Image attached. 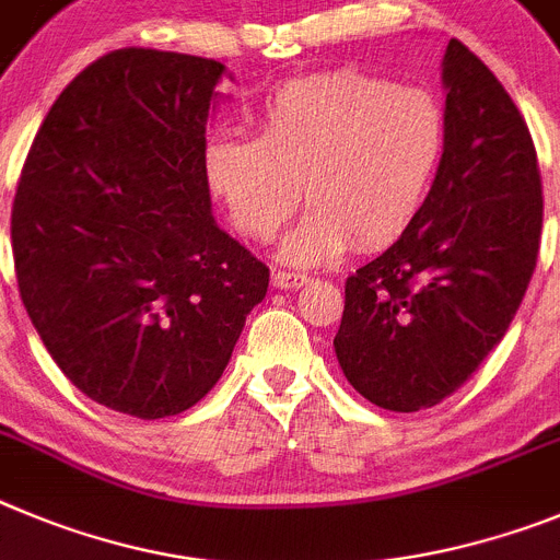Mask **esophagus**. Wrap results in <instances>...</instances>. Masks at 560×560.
<instances>
[{
    "label": "esophagus",
    "mask_w": 560,
    "mask_h": 560,
    "mask_svg": "<svg viewBox=\"0 0 560 560\" xmlns=\"http://www.w3.org/2000/svg\"><path fill=\"white\" fill-rule=\"evenodd\" d=\"M270 279H273V287H279V290H299V287H304L310 281V276L290 273V270H273Z\"/></svg>",
    "instance_id": "1"
}]
</instances>
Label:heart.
I'll return each instance as SVG.
<instances>
[{
  "label": "heart",
  "instance_id": "heart-1",
  "mask_svg": "<svg viewBox=\"0 0 560 560\" xmlns=\"http://www.w3.org/2000/svg\"><path fill=\"white\" fill-rule=\"evenodd\" d=\"M259 139L211 136L209 189L250 240H270L301 203L281 256L312 265L399 240L424 209L450 144L441 100L362 69H335L279 85L259 117Z\"/></svg>",
  "mask_w": 560,
  "mask_h": 560
}]
</instances>
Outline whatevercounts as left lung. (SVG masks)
<instances>
[{
  "label": "left lung",
  "mask_w": 560,
  "mask_h": 560,
  "mask_svg": "<svg viewBox=\"0 0 560 560\" xmlns=\"http://www.w3.org/2000/svg\"><path fill=\"white\" fill-rule=\"evenodd\" d=\"M450 144L424 209L346 279L342 374L376 407L416 412L455 393L505 337L536 270L541 173L511 94L466 44L443 55Z\"/></svg>",
  "instance_id": "1"
}]
</instances>
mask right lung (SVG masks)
Segmentation results:
<instances>
[{
	"instance_id": "right-lung-1",
	"label": "right lung",
	"mask_w": 560,
	"mask_h": 560,
	"mask_svg": "<svg viewBox=\"0 0 560 560\" xmlns=\"http://www.w3.org/2000/svg\"><path fill=\"white\" fill-rule=\"evenodd\" d=\"M225 67L125 47L60 92L10 211L19 295L97 405L178 416L218 385L270 270L211 218L206 117Z\"/></svg>"
}]
</instances>
